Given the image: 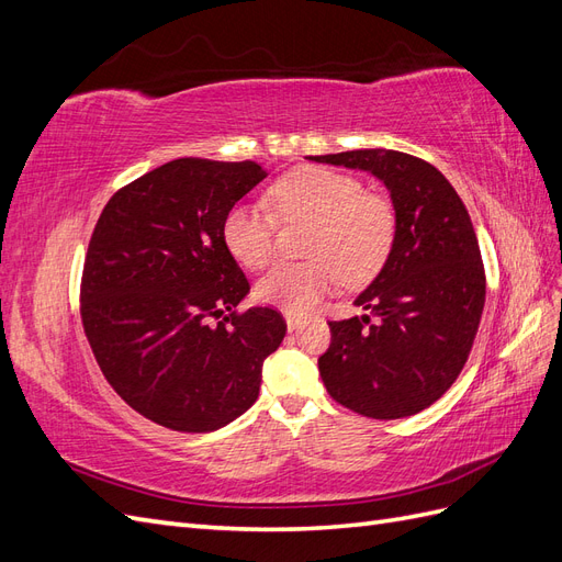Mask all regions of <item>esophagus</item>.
<instances>
[{
  "instance_id": "34e87169",
  "label": "esophagus",
  "mask_w": 562,
  "mask_h": 562,
  "mask_svg": "<svg viewBox=\"0 0 562 562\" xmlns=\"http://www.w3.org/2000/svg\"><path fill=\"white\" fill-rule=\"evenodd\" d=\"M302 323H304V318H302L300 314L285 312V326H288V330H297V328H302Z\"/></svg>"
}]
</instances>
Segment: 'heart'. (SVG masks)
I'll list each match as a JSON object with an SVG mask.
<instances>
[{
	"mask_svg": "<svg viewBox=\"0 0 562 562\" xmlns=\"http://www.w3.org/2000/svg\"><path fill=\"white\" fill-rule=\"evenodd\" d=\"M269 203L283 223L312 220L304 262H277L255 285L267 304L307 312L342 281L361 283L384 265L394 244L396 215L391 203L363 192V182L330 168L307 166L269 187ZM223 239L244 267H262L277 250V216L262 206H234Z\"/></svg>",
	"mask_w": 562,
	"mask_h": 562,
	"instance_id": "1",
	"label": "heart"
}]
</instances>
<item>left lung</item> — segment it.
<instances>
[{
  "mask_svg": "<svg viewBox=\"0 0 562 562\" xmlns=\"http://www.w3.org/2000/svg\"><path fill=\"white\" fill-rule=\"evenodd\" d=\"M312 161L372 173L396 211L389 258L353 302L368 314L328 323L321 380L363 417L417 415L459 378L479 333L485 269L467 206L436 166L405 151L353 149Z\"/></svg>",
  "mask_w": 562,
  "mask_h": 562,
  "instance_id": "obj_1",
  "label": "left lung"
}]
</instances>
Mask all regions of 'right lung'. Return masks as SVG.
I'll return each instance as SVG.
<instances>
[{"mask_svg":"<svg viewBox=\"0 0 562 562\" xmlns=\"http://www.w3.org/2000/svg\"><path fill=\"white\" fill-rule=\"evenodd\" d=\"M255 161L184 157L122 187L100 213L81 277V323L110 386L184 434L225 427L258 401L283 342L271 307L236 312L248 279L223 239Z\"/></svg>","mask_w":562,"mask_h":562,"instance_id":"add662e5","label":"right lung"}]
</instances>
